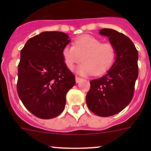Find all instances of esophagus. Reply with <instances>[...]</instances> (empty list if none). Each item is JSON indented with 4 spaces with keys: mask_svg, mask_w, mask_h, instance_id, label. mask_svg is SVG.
I'll list each match as a JSON object with an SVG mask.
<instances>
[{
    "mask_svg": "<svg viewBox=\"0 0 151 151\" xmlns=\"http://www.w3.org/2000/svg\"><path fill=\"white\" fill-rule=\"evenodd\" d=\"M82 80H83V79H82L81 77H75V80H76V83H80V82Z\"/></svg>",
    "mask_w": 151,
    "mask_h": 151,
    "instance_id": "obj_1",
    "label": "esophagus"
}]
</instances>
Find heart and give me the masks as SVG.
Instances as JSON below:
<instances>
[{
  "mask_svg": "<svg viewBox=\"0 0 151 151\" xmlns=\"http://www.w3.org/2000/svg\"><path fill=\"white\" fill-rule=\"evenodd\" d=\"M62 56L68 69H74L75 65L83 60L77 69L79 74L101 75L115 63L116 50L111 43H102L100 39L91 35H82L74 39L73 46L63 47Z\"/></svg>",
  "mask_w": 151,
  "mask_h": 151,
  "instance_id": "b5f03b06",
  "label": "heart"
}]
</instances>
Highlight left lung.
Here are the masks:
<instances>
[{
	"label": "left lung",
	"instance_id": "obj_1",
	"mask_svg": "<svg viewBox=\"0 0 151 151\" xmlns=\"http://www.w3.org/2000/svg\"><path fill=\"white\" fill-rule=\"evenodd\" d=\"M99 33L109 37L115 47L116 60L106 74L90 81L86 103L96 115L109 117L122 111L133 98L139 74L138 51L123 33L109 28L101 29Z\"/></svg>",
	"mask_w": 151,
	"mask_h": 151
}]
</instances>
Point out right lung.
I'll return each mask as SVG.
<instances>
[{
  "mask_svg": "<svg viewBox=\"0 0 151 151\" xmlns=\"http://www.w3.org/2000/svg\"><path fill=\"white\" fill-rule=\"evenodd\" d=\"M69 42L65 33L46 31L28 39L21 50L17 91L25 108L38 118L60 115L67 92L75 85V76L62 56Z\"/></svg>",
  "mask_w": 151,
  "mask_h": 151,
  "instance_id": "add662e5",
  "label": "right lung"
}]
</instances>
